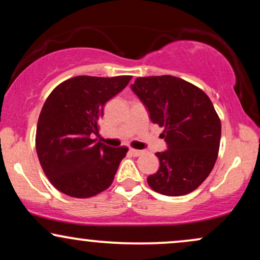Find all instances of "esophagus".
<instances>
[{
    "mask_svg": "<svg viewBox=\"0 0 260 260\" xmlns=\"http://www.w3.org/2000/svg\"><path fill=\"white\" fill-rule=\"evenodd\" d=\"M129 153L133 155V156H139V155L143 154L142 150H137V149H129Z\"/></svg>",
    "mask_w": 260,
    "mask_h": 260,
    "instance_id": "obj_1",
    "label": "esophagus"
}]
</instances>
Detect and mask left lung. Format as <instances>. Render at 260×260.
Returning a JSON list of instances; mask_svg holds the SVG:
<instances>
[{
	"instance_id": "1",
	"label": "left lung",
	"mask_w": 260,
	"mask_h": 260,
	"mask_svg": "<svg viewBox=\"0 0 260 260\" xmlns=\"http://www.w3.org/2000/svg\"><path fill=\"white\" fill-rule=\"evenodd\" d=\"M168 149L156 153L160 168L148 177L155 192L177 197L193 192L213 170L217 159L221 123L204 91L172 76L143 77L131 85Z\"/></svg>"
}]
</instances>
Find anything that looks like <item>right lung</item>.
Segmentation results:
<instances>
[{"label":"right lung","mask_w":260,"mask_h":260,"mask_svg":"<svg viewBox=\"0 0 260 260\" xmlns=\"http://www.w3.org/2000/svg\"><path fill=\"white\" fill-rule=\"evenodd\" d=\"M132 77L78 76L61 83L45 101L37 128V153L45 175L59 192L89 198L111 186L126 147L91 139L110 99Z\"/></svg>","instance_id":"obj_1"}]
</instances>
